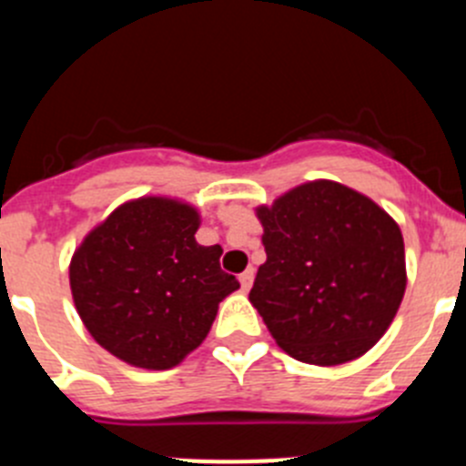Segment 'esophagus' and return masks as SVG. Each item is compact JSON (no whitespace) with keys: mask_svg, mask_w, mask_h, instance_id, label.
I'll return each instance as SVG.
<instances>
[{"mask_svg":"<svg viewBox=\"0 0 466 466\" xmlns=\"http://www.w3.org/2000/svg\"><path fill=\"white\" fill-rule=\"evenodd\" d=\"M252 284H254V270H252V268H247L245 273L240 275V287H242V291H249V289H252Z\"/></svg>","mask_w":466,"mask_h":466,"instance_id":"34e87169","label":"esophagus"}]
</instances>
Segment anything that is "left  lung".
I'll use <instances>...</instances> for the list:
<instances>
[{
	"label": "left lung",
	"instance_id": "8db88e82",
	"mask_svg": "<svg viewBox=\"0 0 466 466\" xmlns=\"http://www.w3.org/2000/svg\"><path fill=\"white\" fill-rule=\"evenodd\" d=\"M254 212L266 263L249 303L275 343L315 366L366 355L397 317L409 282L397 221L331 179L299 184Z\"/></svg>",
	"mask_w": 466,
	"mask_h": 466
}]
</instances>
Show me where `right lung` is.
<instances>
[{
    "mask_svg": "<svg viewBox=\"0 0 466 466\" xmlns=\"http://www.w3.org/2000/svg\"><path fill=\"white\" fill-rule=\"evenodd\" d=\"M196 205L139 196L93 226L69 261L74 308L116 360L166 371L200 348L219 303L240 289L219 266V245L196 240Z\"/></svg>",
    "mask_w": 466,
    "mask_h": 466,
    "instance_id": "right-lung-1",
    "label": "right lung"
}]
</instances>
